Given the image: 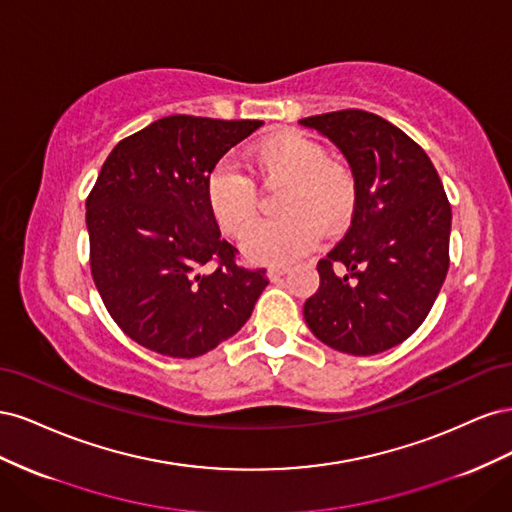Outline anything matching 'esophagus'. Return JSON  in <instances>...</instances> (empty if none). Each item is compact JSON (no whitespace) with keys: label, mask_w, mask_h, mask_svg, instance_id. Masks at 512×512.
<instances>
[{"label":"esophagus","mask_w":512,"mask_h":512,"mask_svg":"<svg viewBox=\"0 0 512 512\" xmlns=\"http://www.w3.org/2000/svg\"><path fill=\"white\" fill-rule=\"evenodd\" d=\"M286 271H288V267L273 265V267H269V269H267V275H269V280H271V282H275V280H280V277H282Z\"/></svg>","instance_id":"esophagus-1"}]
</instances>
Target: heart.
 Returning a JSON list of instances; mask_svg holds the SVG:
<instances>
[{
    "mask_svg": "<svg viewBox=\"0 0 512 512\" xmlns=\"http://www.w3.org/2000/svg\"><path fill=\"white\" fill-rule=\"evenodd\" d=\"M250 166L267 188L286 183L280 198L284 218L258 224L243 241V254L256 262H288L324 235L344 232L359 205L352 170L331 160L327 147L301 132H282L260 141ZM211 218L228 237L245 235L258 218L260 194L250 175L230 162L211 170L205 183Z\"/></svg>",
    "mask_w": 512,
    "mask_h": 512,
    "instance_id": "obj_1",
    "label": "heart"
}]
</instances>
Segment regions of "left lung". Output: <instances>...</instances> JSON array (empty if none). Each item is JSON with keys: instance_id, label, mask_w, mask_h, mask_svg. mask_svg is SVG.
Masks as SVG:
<instances>
[{"instance_id": "left-lung-1", "label": "left lung", "mask_w": 512, "mask_h": 512, "mask_svg": "<svg viewBox=\"0 0 512 512\" xmlns=\"http://www.w3.org/2000/svg\"><path fill=\"white\" fill-rule=\"evenodd\" d=\"M301 123L342 149L359 183L346 237L318 262L305 322L339 352H384L421 327L444 284L451 203L423 147L386 119L346 108Z\"/></svg>"}]
</instances>
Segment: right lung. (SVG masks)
I'll return each instance as SVG.
<instances>
[{
    "instance_id": "obj_1",
    "label": "right lung",
    "mask_w": 512,
    "mask_h": 512,
    "mask_svg": "<svg viewBox=\"0 0 512 512\" xmlns=\"http://www.w3.org/2000/svg\"><path fill=\"white\" fill-rule=\"evenodd\" d=\"M256 119L170 115L123 138L87 196L91 277L117 327L175 359L235 335L269 284L241 267L211 218L205 183Z\"/></svg>"
}]
</instances>
